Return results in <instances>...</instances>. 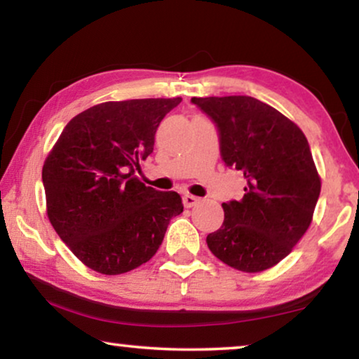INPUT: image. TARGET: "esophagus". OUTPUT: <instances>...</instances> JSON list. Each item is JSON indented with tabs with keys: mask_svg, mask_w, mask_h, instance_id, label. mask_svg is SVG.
<instances>
[{
	"mask_svg": "<svg viewBox=\"0 0 359 359\" xmlns=\"http://www.w3.org/2000/svg\"><path fill=\"white\" fill-rule=\"evenodd\" d=\"M199 198H196V196H193V194H184L183 196V204H184V208H193V205H196L199 203Z\"/></svg>",
	"mask_w": 359,
	"mask_h": 359,
	"instance_id": "obj_1",
	"label": "esophagus"
}]
</instances>
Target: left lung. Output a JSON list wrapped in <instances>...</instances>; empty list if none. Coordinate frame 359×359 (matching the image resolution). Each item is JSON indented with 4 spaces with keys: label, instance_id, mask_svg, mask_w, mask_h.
I'll use <instances>...</instances> for the list:
<instances>
[{
    "label": "left lung",
    "instance_id": "1",
    "mask_svg": "<svg viewBox=\"0 0 359 359\" xmlns=\"http://www.w3.org/2000/svg\"><path fill=\"white\" fill-rule=\"evenodd\" d=\"M217 127L220 156L247 180L240 201H227L224 224L208 235L210 252L229 266L258 273L286 258L312 222L320 178L299 127L252 96L193 97Z\"/></svg>",
    "mask_w": 359,
    "mask_h": 359
}]
</instances>
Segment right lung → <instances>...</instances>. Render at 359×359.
Masks as SVG:
<instances>
[{
  "label": "right lung",
  "mask_w": 359,
  "mask_h": 359,
  "mask_svg": "<svg viewBox=\"0 0 359 359\" xmlns=\"http://www.w3.org/2000/svg\"><path fill=\"white\" fill-rule=\"evenodd\" d=\"M181 97L111 101L65 126L42 168L47 215L73 255L102 274L149 262L171 217L183 212L175 191L145 186L135 171L155 132Z\"/></svg>",
  "instance_id": "obj_1"
}]
</instances>
